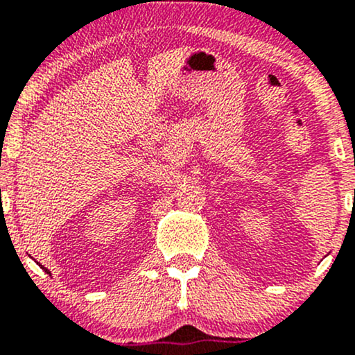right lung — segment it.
Masks as SVG:
<instances>
[{
	"mask_svg": "<svg viewBox=\"0 0 355 355\" xmlns=\"http://www.w3.org/2000/svg\"><path fill=\"white\" fill-rule=\"evenodd\" d=\"M40 267H42V268H43V270H44V272H46V274H50V275H51V272H50V270H48V268H44L43 266H40Z\"/></svg>",
	"mask_w": 355,
	"mask_h": 355,
	"instance_id": "1",
	"label": "right lung"
}]
</instances>
